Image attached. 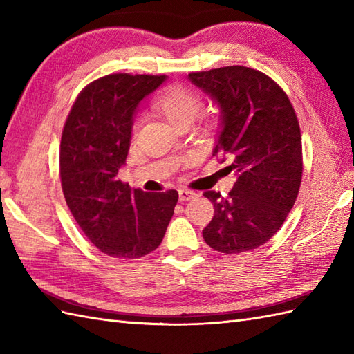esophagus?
<instances>
[{"label":"esophagus","mask_w":354,"mask_h":354,"mask_svg":"<svg viewBox=\"0 0 354 354\" xmlns=\"http://www.w3.org/2000/svg\"><path fill=\"white\" fill-rule=\"evenodd\" d=\"M198 194L192 192V190H187V189H181L179 190V201L181 202H187V201H192L193 198H196Z\"/></svg>","instance_id":"esophagus-1"}]
</instances>
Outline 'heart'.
Returning a JSON list of instances; mask_svg holds the SVG:
<instances>
[{
	"instance_id": "b5f03b06",
	"label": "heart",
	"mask_w": 354,
	"mask_h": 354,
	"mask_svg": "<svg viewBox=\"0 0 354 354\" xmlns=\"http://www.w3.org/2000/svg\"><path fill=\"white\" fill-rule=\"evenodd\" d=\"M156 112L176 126H187L193 122L202 106L201 95L184 85H169L158 93L152 102Z\"/></svg>"
}]
</instances>
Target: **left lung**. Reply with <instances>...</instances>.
<instances>
[{
    "label": "left lung",
    "mask_w": 354,
    "mask_h": 354,
    "mask_svg": "<svg viewBox=\"0 0 354 354\" xmlns=\"http://www.w3.org/2000/svg\"><path fill=\"white\" fill-rule=\"evenodd\" d=\"M222 109L213 155L228 156L237 179L228 196L208 190L214 216L202 230L208 246L240 254L265 245L295 204L303 178L298 118L281 86L242 65L189 74Z\"/></svg>",
    "instance_id": "1"
}]
</instances>
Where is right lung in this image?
<instances>
[{"instance_id":"add662e5","label":"right lung","mask_w":354,"mask_h":354,"mask_svg":"<svg viewBox=\"0 0 354 354\" xmlns=\"http://www.w3.org/2000/svg\"><path fill=\"white\" fill-rule=\"evenodd\" d=\"M165 76L108 74L88 84L62 131L59 175L74 219L111 257L140 259L161 245L178 192L131 190L118 179L131 146L133 112Z\"/></svg>"}]
</instances>
